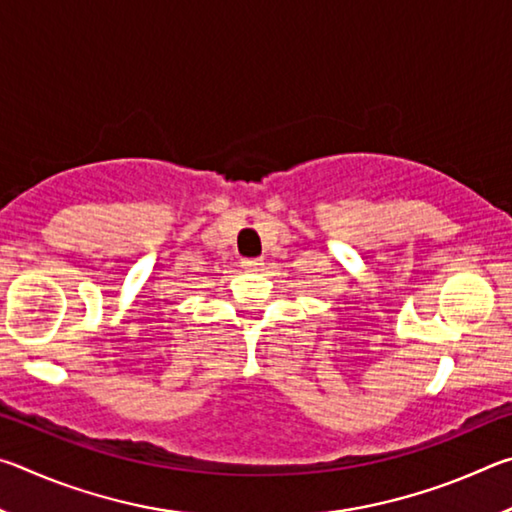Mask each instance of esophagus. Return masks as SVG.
<instances>
[{"label": "esophagus", "mask_w": 512, "mask_h": 512, "mask_svg": "<svg viewBox=\"0 0 512 512\" xmlns=\"http://www.w3.org/2000/svg\"><path fill=\"white\" fill-rule=\"evenodd\" d=\"M241 266L248 268V271H257L262 266V259H241Z\"/></svg>", "instance_id": "obj_1"}]
</instances>
